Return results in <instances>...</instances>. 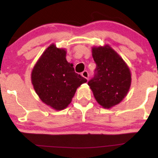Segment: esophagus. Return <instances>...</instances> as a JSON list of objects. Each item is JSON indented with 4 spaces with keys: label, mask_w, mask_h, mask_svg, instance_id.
Returning <instances> with one entry per match:
<instances>
[{
    "label": "esophagus",
    "mask_w": 158,
    "mask_h": 158,
    "mask_svg": "<svg viewBox=\"0 0 158 158\" xmlns=\"http://www.w3.org/2000/svg\"><path fill=\"white\" fill-rule=\"evenodd\" d=\"M81 76H82V77L84 78H85L87 80H88V77H89V74H88V72L87 71V70H85V71H83L82 73H81Z\"/></svg>",
    "instance_id": "34e87169"
}]
</instances>
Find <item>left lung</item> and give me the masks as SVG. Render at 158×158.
<instances>
[{"instance_id": "1", "label": "left lung", "mask_w": 158, "mask_h": 158, "mask_svg": "<svg viewBox=\"0 0 158 158\" xmlns=\"http://www.w3.org/2000/svg\"><path fill=\"white\" fill-rule=\"evenodd\" d=\"M92 56L97 68L95 76L88 85L97 102L109 109L126 97L131 87V71L122 57L108 44L93 47Z\"/></svg>"}]
</instances>
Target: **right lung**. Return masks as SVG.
<instances>
[{
    "label": "right lung",
    "instance_id": "right-lung-1",
    "mask_svg": "<svg viewBox=\"0 0 158 158\" xmlns=\"http://www.w3.org/2000/svg\"><path fill=\"white\" fill-rule=\"evenodd\" d=\"M66 50L50 44L32 70L31 81L41 101L52 109L61 110L71 102L77 89L87 79L75 73L68 62Z\"/></svg>",
    "mask_w": 158,
    "mask_h": 158
}]
</instances>
